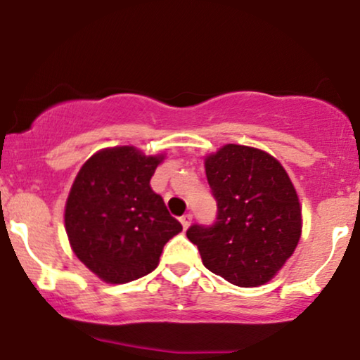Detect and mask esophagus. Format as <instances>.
<instances>
[{
  "label": "esophagus",
  "instance_id": "esophagus-1",
  "mask_svg": "<svg viewBox=\"0 0 360 360\" xmlns=\"http://www.w3.org/2000/svg\"><path fill=\"white\" fill-rule=\"evenodd\" d=\"M179 221H181V224H183L184 229H188L189 224H191V221H193V214H191V212L184 214V216H181Z\"/></svg>",
  "mask_w": 360,
  "mask_h": 360
}]
</instances>
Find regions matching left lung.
Returning <instances> with one entry per match:
<instances>
[{
    "label": "left lung",
    "instance_id": "left-lung-1",
    "mask_svg": "<svg viewBox=\"0 0 360 360\" xmlns=\"http://www.w3.org/2000/svg\"><path fill=\"white\" fill-rule=\"evenodd\" d=\"M216 222L193 224L188 239L202 264L240 288L271 281L301 239L297 193L281 162L261 149L226 144L206 158Z\"/></svg>",
    "mask_w": 360,
    "mask_h": 360
}]
</instances>
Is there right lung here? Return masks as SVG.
Instances as JSON below:
<instances>
[{"label": "right lung", "instance_id": "1", "mask_svg": "<svg viewBox=\"0 0 360 360\" xmlns=\"http://www.w3.org/2000/svg\"><path fill=\"white\" fill-rule=\"evenodd\" d=\"M162 158L133 146L103 149L72 183L65 209L68 239L103 281L124 284L153 272L165 244L183 231L149 186Z\"/></svg>", "mask_w": 360, "mask_h": 360}]
</instances>
